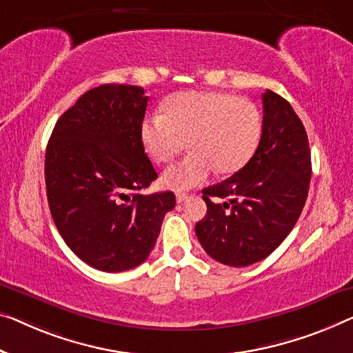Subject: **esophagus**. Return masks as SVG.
<instances>
[{"label": "esophagus", "mask_w": 353, "mask_h": 353, "mask_svg": "<svg viewBox=\"0 0 353 353\" xmlns=\"http://www.w3.org/2000/svg\"><path fill=\"white\" fill-rule=\"evenodd\" d=\"M176 199H177V203H183V201H187V199H188V194L179 192V193L176 194Z\"/></svg>", "instance_id": "34e87169"}]
</instances>
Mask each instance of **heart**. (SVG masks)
Wrapping results in <instances>:
<instances>
[{"label":"heart","mask_w":353,"mask_h":353,"mask_svg":"<svg viewBox=\"0 0 353 353\" xmlns=\"http://www.w3.org/2000/svg\"><path fill=\"white\" fill-rule=\"evenodd\" d=\"M263 120L245 98L222 92H181L141 123V141L157 163H168L185 149V159L168 168L161 183L171 190L196 187L217 170L233 174L243 170L259 149Z\"/></svg>","instance_id":"obj_1"}]
</instances>
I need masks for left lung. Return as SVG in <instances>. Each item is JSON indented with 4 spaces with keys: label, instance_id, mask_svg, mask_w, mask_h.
I'll list each match as a JSON object with an SVG mask.
<instances>
[{
    "label": "left lung",
    "instance_id": "left-lung-1",
    "mask_svg": "<svg viewBox=\"0 0 353 353\" xmlns=\"http://www.w3.org/2000/svg\"><path fill=\"white\" fill-rule=\"evenodd\" d=\"M261 99L259 149L243 170L204 188L208 214L194 227L206 254L227 266L254 265L276 250L309 192L312 166L303 122L277 93L266 90Z\"/></svg>",
    "mask_w": 353,
    "mask_h": 353
}]
</instances>
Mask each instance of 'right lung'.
<instances>
[{
	"label": "right lung",
	"instance_id": "add662e5",
	"mask_svg": "<svg viewBox=\"0 0 353 353\" xmlns=\"http://www.w3.org/2000/svg\"><path fill=\"white\" fill-rule=\"evenodd\" d=\"M149 97L143 87L106 83L57 122L46 150V190L66 245L94 270L122 272L147 260L172 192L141 194L157 171L141 141Z\"/></svg>",
	"mask_w": 353,
	"mask_h": 353
}]
</instances>
